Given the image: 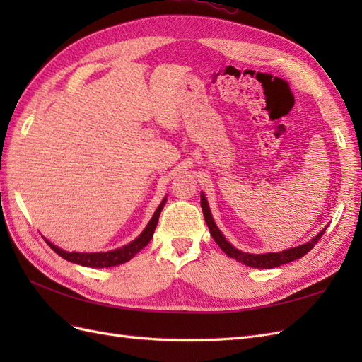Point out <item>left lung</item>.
Instances as JSON below:
<instances>
[{
  "label": "left lung",
  "instance_id": "8db88e82",
  "mask_svg": "<svg viewBox=\"0 0 362 362\" xmlns=\"http://www.w3.org/2000/svg\"><path fill=\"white\" fill-rule=\"evenodd\" d=\"M201 206H202V213H204V217H205V222L208 225V229H210V234L213 235L214 242L218 245V247H221L229 258H234L235 261L242 262V264L249 266V267H255V269L279 267L282 264H287V262H291L294 259L302 258L305 254H308V252L317 245V242H319L320 237L325 234L326 228H327V226H325L319 234L310 240V242H306L300 246L290 247V249H286L282 252H267V254H249V252H243V250H238L237 247H234L225 238V235L221 233V229L217 228L214 218L211 216L210 205H208V201H206L204 193H201Z\"/></svg>",
  "mask_w": 362,
  "mask_h": 362
}]
</instances>
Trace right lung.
Returning <instances> with one entry per match:
<instances>
[{
  "label": "right lung",
  "mask_w": 362,
  "mask_h": 362,
  "mask_svg": "<svg viewBox=\"0 0 362 362\" xmlns=\"http://www.w3.org/2000/svg\"><path fill=\"white\" fill-rule=\"evenodd\" d=\"M168 201V196L161 201V204L158 205V208L156 210L154 216L151 217L149 223L146 225V228L141 231V234L134 238L133 242H129L128 245L122 246V247H117L113 250H107V252H66L63 250L62 247L56 246L54 243H51L49 240H47L45 237V242L47 245L59 254L62 258H64L66 261L74 262V264H80L84 267H92V269H104V267H115L119 264H124V262L129 261L133 257H136L137 252H140L144 249L149 242L152 235H154L156 231V226L158 223V217L160 213L163 210L164 204Z\"/></svg>",
  "instance_id": "add662e5"
}]
</instances>
